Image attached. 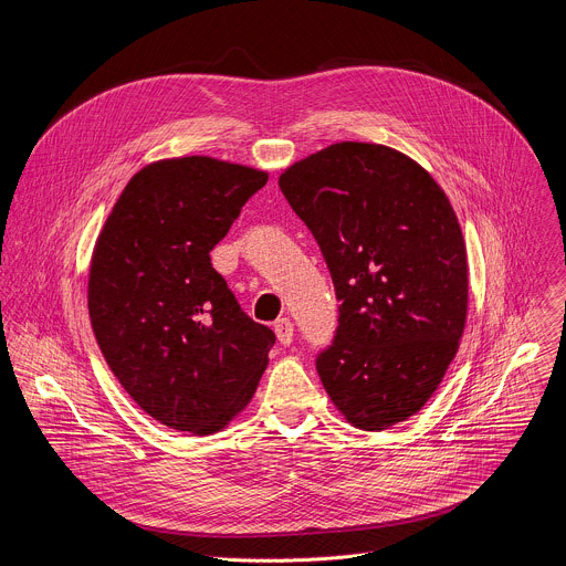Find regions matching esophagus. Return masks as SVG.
Instances as JSON below:
<instances>
[{"instance_id": "obj_1", "label": "esophagus", "mask_w": 566, "mask_h": 566, "mask_svg": "<svg viewBox=\"0 0 566 566\" xmlns=\"http://www.w3.org/2000/svg\"><path fill=\"white\" fill-rule=\"evenodd\" d=\"M273 329H275L277 340H280L282 345H291V343H293V325H291L289 317H280V319L275 322V325H273Z\"/></svg>"}]
</instances>
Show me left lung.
Returning a JSON list of instances; mask_svg holds the SVG:
<instances>
[{
    "label": "left lung",
    "mask_w": 566,
    "mask_h": 566,
    "mask_svg": "<svg viewBox=\"0 0 566 566\" xmlns=\"http://www.w3.org/2000/svg\"><path fill=\"white\" fill-rule=\"evenodd\" d=\"M336 289L338 327L315 356L336 408L385 430L423 408L465 325L468 262L454 210L406 154L336 143L280 177Z\"/></svg>",
    "instance_id": "obj_1"
}]
</instances>
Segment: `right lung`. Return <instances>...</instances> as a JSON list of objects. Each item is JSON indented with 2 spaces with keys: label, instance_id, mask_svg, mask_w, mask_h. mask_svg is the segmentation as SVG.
I'll return each instance as SVG.
<instances>
[{
  "label": "right lung",
  "instance_id": "1",
  "mask_svg": "<svg viewBox=\"0 0 566 566\" xmlns=\"http://www.w3.org/2000/svg\"><path fill=\"white\" fill-rule=\"evenodd\" d=\"M269 175L208 156L158 160L123 190L92 260L101 352L136 406L212 434L247 408L275 334L249 317L210 251Z\"/></svg>",
  "mask_w": 566,
  "mask_h": 566
}]
</instances>
